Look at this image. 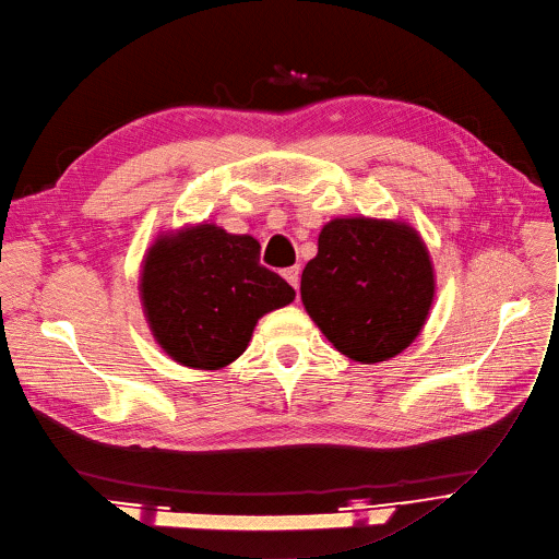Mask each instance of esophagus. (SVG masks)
<instances>
[{"label": "esophagus", "instance_id": "1", "mask_svg": "<svg viewBox=\"0 0 559 559\" xmlns=\"http://www.w3.org/2000/svg\"><path fill=\"white\" fill-rule=\"evenodd\" d=\"M282 275H284V280L298 290V286H300V269L298 266H290V269H284L282 271Z\"/></svg>", "mask_w": 559, "mask_h": 559}]
</instances>
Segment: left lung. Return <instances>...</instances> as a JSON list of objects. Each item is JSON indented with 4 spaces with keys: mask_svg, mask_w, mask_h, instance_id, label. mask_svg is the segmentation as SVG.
Returning <instances> with one entry per match:
<instances>
[{
    "mask_svg": "<svg viewBox=\"0 0 559 559\" xmlns=\"http://www.w3.org/2000/svg\"><path fill=\"white\" fill-rule=\"evenodd\" d=\"M433 290L431 259L415 229L372 218L326 223L300 282L322 334L360 364L406 349L429 316Z\"/></svg>",
    "mask_w": 559,
    "mask_h": 559,
    "instance_id": "8db88e82",
    "label": "left lung"
}]
</instances>
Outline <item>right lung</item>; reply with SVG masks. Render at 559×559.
<instances>
[{"label": "right lung", "mask_w": 559, "mask_h": 559, "mask_svg": "<svg viewBox=\"0 0 559 559\" xmlns=\"http://www.w3.org/2000/svg\"><path fill=\"white\" fill-rule=\"evenodd\" d=\"M295 290L259 264V243L205 223L146 254L142 300L157 343L189 368L218 370L246 352L257 320Z\"/></svg>", "instance_id": "obj_1"}]
</instances>
